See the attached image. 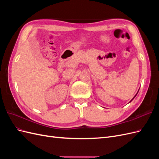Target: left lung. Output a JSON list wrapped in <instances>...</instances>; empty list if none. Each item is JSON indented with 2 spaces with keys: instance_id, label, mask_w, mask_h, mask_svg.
I'll use <instances>...</instances> for the list:
<instances>
[{
  "instance_id": "left-lung-1",
  "label": "left lung",
  "mask_w": 159,
  "mask_h": 159,
  "mask_svg": "<svg viewBox=\"0 0 159 159\" xmlns=\"http://www.w3.org/2000/svg\"><path fill=\"white\" fill-rule=\"evenodd\" d=\"M135 96H136V95H135ZM135 96H134V97H135ZM134 98H133V99H134ZM133 99H132V100H133ZM132 100H131V101H132Z\"/></svg>"
}]
</instances>
